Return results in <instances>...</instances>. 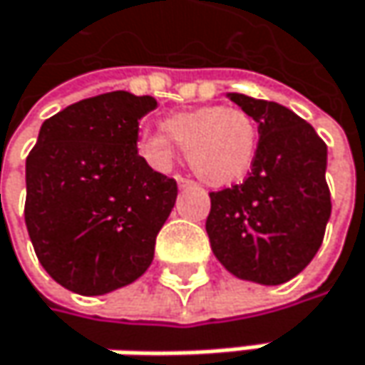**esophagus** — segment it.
Wrapping results in <instances>:
<instances>
[{
  "instance_id": "obj_1",
  "label": "esophagus",
  "mask_w": 365,
  "mask_h": 365,
  "mask_svg": "<svg viewBox=\"0 0 365 365\" xmlns=\"http://www.w3.org/2000/svg\"><path fill=\"white\" fill-rule=\"evenodd\" d=\"M176 182H178V187H193L195 185L191 178H185V176H176Z\"/></svg>"
}]
</instances>
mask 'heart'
Here are the masks:
<instances>
[{"instance_id": "1", "label": "heart", "mask_w": 365, "mask_h": 365, "mask_svg": "<svg viewBox=\"0 0 365 365\" xmlns=\"http://www.w3.org/2000/svg\"><path fill=\"white\" fill-rule=\"evenodd\" d=\"M161 131L145 134L138 149L151 165L168 170L174 161L176 143L187 151L189 168L212 187L240 182L250 172L258 128L250 115L235 107H197L161 119Z\"/></svg>"}]
</instances>
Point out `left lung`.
I'll return each instance as SVG.
<instances>
[{
  "mask_svg": "<svg viewBox=\"0 0 365 365\" xmlns=\"http://www.w3.org/2000/svg\"><path fill=\"white\" fill-rule=\"evenodd\" d=\"M258 123L248 178L210 193L205 231L229 273L264 286L290 282L317 254L332 212L328 147L294 111L229 94Z\"/></svg>",
  "mask_w": 365,
  "mask_h": 365,
  "instance_id": "obj_1",
  "label": "left lung"
}]
</instances>
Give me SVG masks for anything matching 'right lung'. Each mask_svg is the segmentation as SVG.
Wrapping results in <instances>:
<instances>
[{
  "instance_id": "obj_1",
  "label": "right lung",
  "mask_w": 365,
  "mask_h": 365,
  "mask_svg": "<svg viewBox=\"0 0 365 365\" xmlns=\"http://www.w3.org/2000/svg\"><path fill=\"white\" fill-rule=\"evenodd\" d=\"M153 96L98 94L41 123L26 158L24 222L48 275L98 297L138 279L178 187L138 155L140 117Z\"/></svg>"
}]
</instances>
